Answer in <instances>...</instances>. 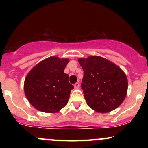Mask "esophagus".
Wrapping results in <instances>:
<instances>
[{"label":"esophagus","mask_w":148,"mask_h":148,"mask_svg":"<svg viewBox=\"0 0 148 148\" xmlns=\"http://www.w3.org/2000/svg\"><path fill=\"white\" fill-rule=\"evenodd\" d=\"M74 88H75V89H79V87H80V85H79V83H76V84H74Z\"/></svg>","instance_id":"obj_1"}]
</instances>
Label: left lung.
Instances as JSON below:
<instances>
[{"label":"left lung","instance_id":"left-lung-1","mask_svg":"<svg viewBox=\"0 0 148 148\" xmlns=\"http://www.w3.org/2000/svg\"><path fill=\"white\" fill-rule=\"evenodd\" d=\"M84 70L81 88L88 106L99 113H108L120 106L126 97L128 82L118 66L99 56L79 58Z\"/></svg>","mask_w":148,"mask_h":148}]
</instances>
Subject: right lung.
Returning <instances> with one entry per match:
<instances>
[{"label":"right lung","instance_id":"obj_1","mask_svg":"<svg viewBox=\"0 0 148 148\" xmlns=\"http://www.w3.org/2000/svg\"><path fill=\"white\" fill-rule=\"evenodd\" d=\"M69 59L53 56L39 62L28 73L24 92L29 102L39 111L56 113L67 105L71 90L64 69Z\"/></svg>","mask_w":148,"mask_h":148}]
</instances>
